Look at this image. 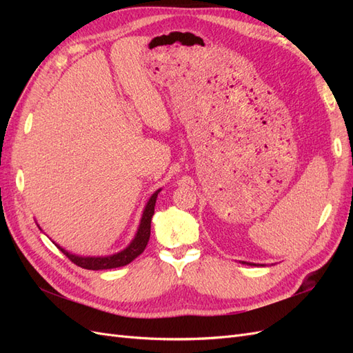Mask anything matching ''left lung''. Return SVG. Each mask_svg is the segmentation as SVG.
I'll list each match as a JSON object with an SVG mask.
<instances>
[{
	"mask_svg": "<svg viewBox=\"0 0 353 353\" xmlns=\"http://www.w3.org/2000/svg\"><path fill=\"white\" fill-rule=\"evenodd\" d=\"M241 263H245V265H252V266H258L256 263H250V262H241ZM261 266H265V265H261Z\"/></svg>",
	"mask_w": 353,
	"mask_h": 353,
	"instance_id": "8db88e82",
	"label": "left lung"
}]
</instances>
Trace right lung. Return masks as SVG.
I'll use <instances>...</instances> for the list:
<instances>
[{
    "label": "right lung",
    "instance_id": "1",
    "mask_svg": "<svg viewBox=\"0 0 353 353\" xmlns=\"http://www.w3.org/2000/svg\"><path fill=\"white\" fill-rule=\"evenodd\" d=\"M160 191H162V188L156 190L154 193L152 194V197L148 199L147 205L143 210L140 225H138V230L135 232V237L121 252L113 253V254H108V256H79V254L68 252L66 249H63L61 245H59L54 241H52V243H54L57 248L61 250V253L66 254L74 265L81 266V268H83V270L100 271V270H112V268H119V266H125L130 262H132L137 258V256H140L144 252L148 240H150L152 218L154 215L156 200H157V194L160 193ZM37 225H38V223H37ZM38 228L41 230L39 225H38Z\"/></svg>",
    "mask_w": 353,
    "mask_h": 353
}]
</instances>
